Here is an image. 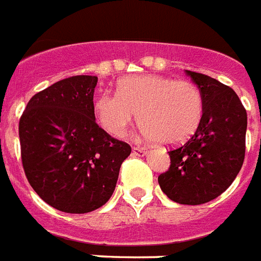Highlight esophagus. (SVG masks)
<instances>
[{"mask_svg":"<svg viewBox=\"0 0 261 261\" xmlns=\"http://www.w3.org/2000/svg\"><path fill=\"white\" fill-rule=\"evenodd\" d=\"M148 153V150H145L142 148H133V154L134 156H145Z\"/></svg>","mask_w":261,"mask_h":261,"instance_id":"1","label":"esophagus"}]
</instances>
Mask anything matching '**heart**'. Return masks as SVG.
<instances>
[{
  "mask_svg": "<svg viewBox=\"0 0 261 261\" xmlns=\"http://www.w3.org/2000/svg\"><path fill=\"white\" fill-rule=\"evenodd\" d=\"M201 91L189 81L163 75H130L117 83V94L102 93L94 102L97 120L108 134L122 138L138 113L141 134L175 145L188 139L201 122Z\"/></svg>",
  "mask_w": 261,
  "mask_h": 261,
  "instance_id": "heart-1",
  "label": "heart"
}]
</instances>
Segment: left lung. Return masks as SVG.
<instances>
[{"label": "left lung", "mask_w": 261, "mask_h": 261, "mask_svg": "<svg viewBox=\"0 0 261 261\" xmlns=\"http://www.w3.org/2000/svg\"><path fill=\"white\" fill-rule=\"evenodd\" d=\"M186 73L201 91V122L186 144L168 152L170 170L159 185L172 201L198 205L220 196L241 170L248 116L232 89L204 73Z\"/></svg>", "instance_id": "left-lung-1"}]
</instances>
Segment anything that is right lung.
<instances>
[{"label": "right lung", "instance_id": "add662e5", "mask_svg": "<svg viewBox=\"0 0 261 261\" xmlns=\"http://www.w3.org/2000/svg\"><path fill=\"white\" fill-rule=\"evenodd\" d=\"M98 77L77 75L53 83L30 99L20 117L21 162L43 201L67 214L102 206L116 188L126 142L95 123Z\"/></svg>", "mask_w": 261, "mask_h": 261}]
</instances>
